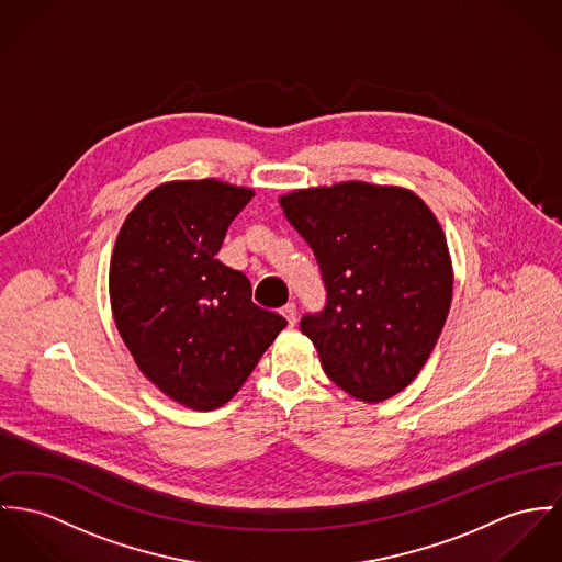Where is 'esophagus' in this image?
I'll return each instance as SVG.
<instances>
[{"label": "esophagus", "mask_w": 562, "mask_h": 562, "mask_svg": "<svg viewBox=\"0 0 562 562\" xmlns=\"http://www.w3.org/2000/svg\"><path fill=\"white\" fill-rule=\"evenodd\" d=\"M280 312H282V316L289 321V325H295V323H297V305H295V303H286Z\"/></svg>", "instance_id": "34e87169"}]
</instances>
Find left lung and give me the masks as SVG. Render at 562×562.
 Masks as SVG:
<instances>
[{
	"mask_svg": "<svg viewBox=\"0 0 562 562\" xmlns=\"http://www.w3.org/2000/svg\"><path fill=\"white\" fill-rule=\"evenodd\" d=\"M280 207L318 260L325 310L302 334L325 374L376 404L428 361L453 295V267L432 210L400 186L342 181L293 190Z\"/></svg>",
	"mask_w": 562,
	"mask_h": 562,
	"instance_id": "1",
	"label": "left lung"
}]
</instances>
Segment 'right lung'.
Returning <instances> with one entry per match:
<instances>
[{"label": "right lung", "instance_id": "right-lung-1", "mask_svg": "<svg viewBox=\"0 0 562 562\" xmlns=\"http://www.w3.org/2000/svg\"><path fill=\"white\" fill-rule=\"evenodd\" d=\"M255 190L167 181L124 220L109 267L117 331L138 370L192 411L226 404L286 321L252 302L250 280L216 259Z\"/></svg>", "mask_w": 562, "mask_h": 562}]
</instances>
